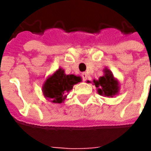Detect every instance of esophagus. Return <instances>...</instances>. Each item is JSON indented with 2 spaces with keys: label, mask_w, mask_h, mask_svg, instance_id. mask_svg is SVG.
<instances>
[{
  "label": "esophagus",
  "mask_w": 151,
  "mask_h": 151,
  "mask_svg": "<svg viewBox=\"0 0 151 151\" xmlns=\"http://www.w3.org/2000/svg\"><path fill=\"white\" fill-rule=\"evenodd\" d=\"M81 76H82V79H83V81H86L87 80V77H88V75L86 74V72L81 73Z\"/></svg>",
  "instance_id": "34e87169"
}]
</instances>
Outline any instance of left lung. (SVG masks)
<instances>
[{"label":"left lung","mask_w":151,"mask_h":151,"mask_svg":"<svg viewBox=\"0 0 151 151\" xmlns=\"http://www.w3.org/2000/svg\"><path fill=\"white\" fill-rule=\"evenodd\" d=\"M104 75L100 76L98 80H93L92 85H95L97 90V93L102 96L113 97L118 95L119 91V81L114 77L113 73L107 68L103 70ZM88 83L91 81H87Z\"/></svg>","instance_id":"left-lung-1"}]
</instances>
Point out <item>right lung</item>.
Wrapping results in <instances>:
<instances>
[{
    "label": "right lung",
    "mask_w": 151,
    "mask_h": 151,
    "mask_svg": "<svg viewBox=\"0 0 151 151\" xmlns=\"http://www.w3.org/2000/svg\"><path fill=\"white\" fill-rule=\"evenodd\" d=\"M81 81V77L75 75H66L62 68L45 79L42 91L44 96L51 102L62 103L66 99L67 93L72 90L74 85Z\"/></svg>",
    "instance_id": "1"
}]
</instances>
